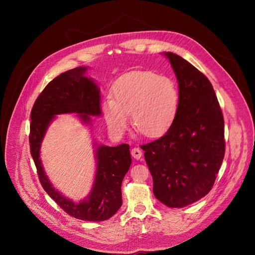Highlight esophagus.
<instances>
[{"instance_id": "34e87169", "label": "esophagus", "mask_w": 255, "mask_h": 255, "mask_svg": "<svg viewBox=\"0 0 255 255\" xmlns=\"http://www.w3.org/2000/svg\"><path fill=\"white\" fill-rule=\"evenodd\" d=\"M131 156H132L133 158H134V159L138 160V159H140L141 156H142V151H141L140 149H138V148H133V149L131 150Z\"/></svg>"}]
</instances>
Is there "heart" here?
<instances>
[{"mask_svg":"<svg viewBox=\"0 0 255 255\" xmlns=\"http://www.w3.org/2000/svg\"><path fill=\"white\" fill-rule=\"evenodd\" d=\"M112 96L102 100L101 109L107 127L115 135H123L132 125L143 135L158 137L175 122L180 95L173 80L152 71H133L118 78Z\"/></svg>","mask_w":255,"mask_h":255,"instance_id":"heart-1","label":"heart"}]
</instances>
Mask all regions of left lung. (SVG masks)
I'll use <instances>...</instances> for the list:
<instances>
[{
  "instance_id": "obj_1",
  "label": "left lung",
  "mask_w": 255,
  "mask_h": 255,
  "mask_svg": "<svg viewBox=\"0 0 255 255\" xmlns=\"http://www.w3.org/2000/svg\"><path fill=\"white\" fill-rule=\"evenodd\" d=\"M163 53L179 84V112L163 136L140 148L155 197L183 208L207 195L216 180L225 152L224 120L207 76L176 53Z\"/></svg>"
}]
</instances>
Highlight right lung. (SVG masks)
<instances>
[{
	"instance_id": "1",
	"label": "right lung",
	"mask_w": 255,
	"mask_h": 255,
	"mask_svg": "<svg viewBox=\"0 0 255 255\" xmlns=\"http://www.w3.org/2000/svg\"><path fill=\"white\" fill-rule=\"evenodd\" d=\"M86 71L87 67H77L60 74L38 96L31 112L30 149L40 183L60 208L80 220L104 221L114 216L122 206L121 186L131 165L129 144L97 145L95 181L88 197L78 204L55 189L40 159L41 142L57 115L78 114L85 124L91 123V116L101 115L99 88L92 78L85 76Z\"/></svg>"
}]
</instances>
